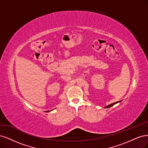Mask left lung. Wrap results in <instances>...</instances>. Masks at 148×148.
I'll list each match as a JSON object with an SVG mask.
<instances>
[{
    "mask_svg": "<svg viewBox=\"0 0 148 148\" xmlns=\"http://www.w3.org/2000/svg\"><path fill=\"white\" fill-rule=\"evenodd\" d=\"M119 102H121V101H118V102H116V103H112V104H109V105H108V106H105V107H104V108H110V107L112 106L113 105H114V104H116V103H119Z\"/></svg>",
    "mask_w": 148,
    "mask_h": 148,
    "instance_id": "8db88e82",
    "label": "left lung"
}]
</instances>
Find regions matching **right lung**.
<instances>
[{"mask_svg": "<svg viewBox=\"0 0 148 148\" xmlns=\"http://www.w3.org/2000/svg\"><path fill=\"white\" fill-rule=\"evenodd\" d=\"M46 112H49V111H46Z\"/></svg>", "mask_w": 148, "mask_h": 148, "instance_id": "add662e5", "label": "right lung"}]
</instances>
